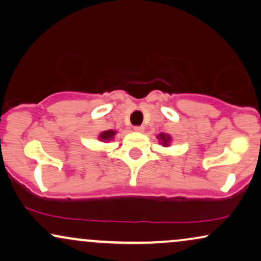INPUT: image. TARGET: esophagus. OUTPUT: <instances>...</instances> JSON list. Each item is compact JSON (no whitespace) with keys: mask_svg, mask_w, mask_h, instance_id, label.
<instances>
[{"mask_svg":"<svg viewBox=\"0 0 261 261\" xmlns=\"http://www.w3.org/2000/svg\"><path fill=\"white\" fill-rule=\"evenodd\" d=\"M134 131H136V133H143L144 126H142V125H141V126H135Z\"/></svg>","mask_w":261,"mask_h":261,"instance_id":"1","label":"esophagus"}]
</instances>
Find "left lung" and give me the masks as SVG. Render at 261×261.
<instances>
[{
  "label": "left lung",
  "instance_id": "1",
  "mask_svg": "<svg viewBox=\"0 0 261 261\" xmlns=\"http://www.w3.org/2000/svg\"><path fill=\"white\" fill-rule=\"evenodd\" d=\"M158 140H159L160 144H163L164 147H169L171 141H172V137L167 134H159L158 135Z\"/></svg>",
  "mask_w": 261,
  "mask_h": 261
}]
</instances>
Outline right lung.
Listing matches in <instances>:
<instances>
[{
  "label": "right lung",
  "instance_id": "1",
  "mask_svg": "<svg viewBox=\"0 0 261 261\" xmlns=\"http://www.w3.org/2000/svg\"><path fill=\"white\" fill-rule=\"evenodd\" d=\"M115 134H117V131L107 130V131H103V133H101L100 135H98L97 138L102 142H110L112 140H114Z\"/></svg>",
  "mask_w": 261,
  "mask_h": 261
}]
</instances>
